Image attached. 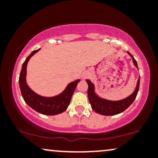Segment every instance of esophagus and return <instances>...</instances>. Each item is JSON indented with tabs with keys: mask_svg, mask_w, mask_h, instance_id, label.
Instances as JSON below:
<instances>
[{
	"mask_svg": "<svg viewBox=\"0 0 158 158\" xmlns=\"http://www.w3.org/2000/svg\"><path fill=\"white\" fill-rule=\"evenodd\" d=\"M88 74H87V73H85L84 74V75H83V77H84V78H85V77H88Z\"/></svg>",
	"mask_w": 158,
	"mask_h": 158,
	"instance_id": "esophagus-1",
	"label": "esophagus"
}]
</instances>
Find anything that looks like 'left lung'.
Returning a JSON list of instances; mask_svg holds the SVG:
<instances>
[{
	"label": "left lung",
	"instance_id": "left-lung-1",
	"mask_svg": "<svg viewBox=\"0 0 158 158\" xmlns=\"http://www.w3.org/2000/svg\"><path fill=\"white\" fill-rule=\"evenodd\" d=\"M128 55L131 56L134 64L138 69L137 61L135 60L134 56L129 52H128ZM86 81L88 85V97L92 109L95 112H97V114H102V115L105 116L116 115V114L122 113L123 111H124L125 110L127 109L133 103L134 101H135V98L137 95V93H138L139 86V77L138 80H137L135 90L129 97L126 98V99H123L122 100L110 101L107 100V99H102V98L98 97L97 94H96L95 91H94V85L93 83L90 80H88V79H87Z\"/></svg>",
	"mask_w": 158,
	"mask_h": 158
}]
</instances>
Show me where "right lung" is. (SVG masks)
<instances>
[{
  "mask_svg": "<svg viewBox=\"0 0 158 158\" xmlns=\"http://www.w3.org/2000/svg\"><path fill=\"white\" fill-rule=\"evenodd\" d=\"M39 50L32 51L23 63L19 81L20 89L25 102L32 109L44 115H56L62 113L68 108L74 90L80 80L77 79L70 82L62 93L52 97H41L32 91L26 82L27 65L30 58Z\"/></svg>",
  "mask_w": 158,
  "mask_h": 158,
  "instance_id": "1",
  "label": "right lung"
}]
</instances>
